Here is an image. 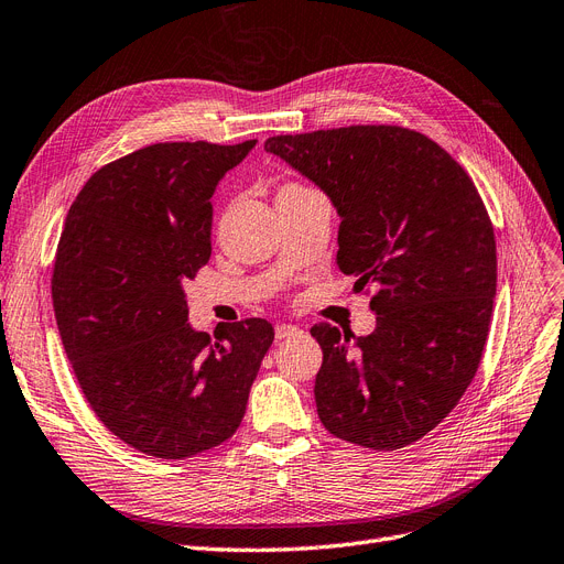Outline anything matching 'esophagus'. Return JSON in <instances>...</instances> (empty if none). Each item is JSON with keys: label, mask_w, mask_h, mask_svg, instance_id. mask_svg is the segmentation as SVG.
I'll list each match as a JSON object with an SVG mask.
<instances>
[{"label": "esophagus", "mask_w": 564, "mask_h": 564, "mask_svg": "<svg viewBox=\"0 0 564 564\" xmlns=\"http://www.w3.org/2000/svg\"><path fill=\"white\" fill-rule=\"evenodd\" d=\"M303 332L299 326H294V324H280L278 328H275V336L280 338V340H284V338H291V336H301Z\"/></svg>", "instance_id": "obj_1"}]
</instances>
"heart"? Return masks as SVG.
Returning a JSON list of instances; mask_svg holds the SVG:
<instances>
[{"label":"heart","instance_id":"obj_1","mask_svg":"<svg viewBox=\"0 0 564 564\" xmlns=\"http://www.w3.org/2000/svg\"><path fill=\"white\" fill-rule=\"evenodd\" d=\"M289 188H299V186H294V184H289V186H284L282 191H289ZM282 191H280V193H282Z\"/></svg>","mask_w":564,"mask_h":564}]
</instances>
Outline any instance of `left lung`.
Returning a JSON list of instances; mask_svg holds the SVG:
<instances>
[{"label":"left lung","mask_w":564,"mask_h":564,"mask_svg":"<svg viewBox=\"0 0 564 564\" xmlns=\"http://www.w3.org/2000/svg\"><path fill=\"white\" fill-rule=\"evenodd\" d=\"M280 156L334 203L338 268L376 284L373 334L310 328L324 359L322 424L371 451H397L448 417L471 384L497 294L495 230L464 167L422 132L349 126L278 134Z\"/></svg>","instance_id":"1"}]
</instances>
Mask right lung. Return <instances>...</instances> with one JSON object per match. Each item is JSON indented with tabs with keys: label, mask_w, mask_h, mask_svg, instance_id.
I'll return each instance as SVG.
<instances>
[{
	"label": "right lung",
	"mask_w": 564,
	"mask_h": 564,
	"mask_svg": "<svg viewBox=\"0 0 564 564\" xmlns=\"http://www.w3.org/2000/svg\"><path fill=\"white\" fill-rule=\"evenodd\" d=\"M257 140L151 144L97 170L72 203L53 268L67 359L107 430L184 459L236 434L273 345L265 319L212 343L188 324L184 282L212 254V196Z\"/></svg>",
	"instance_id": "1"
}]
</instances>
